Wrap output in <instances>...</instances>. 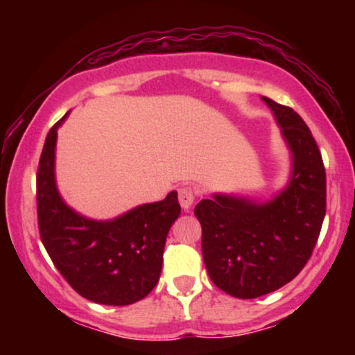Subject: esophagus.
I'll return each instance as SVG.
<instances>
[{"label":"esophagus","mask_w":355,"mask_h":355,"mask_svg":"<svg viewBox=\"0 0 355 355\" xmlns=\"http://www.w3.org/2000/svg\"><path fill=\"white\" fill-rule=\"evenodd\" d=\"M195 197H197V193H195L191 187H180L178 189V202H180L183 210H189L193 205Z\"/></svg>","instance_id":"34e87169"}]
</instances>
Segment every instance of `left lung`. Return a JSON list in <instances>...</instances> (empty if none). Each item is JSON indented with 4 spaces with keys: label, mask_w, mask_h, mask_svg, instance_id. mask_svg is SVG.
Masks as SVG:
<instances>
[{
    "label": "left lung",
    "mask_w": 355,
    "mask_h": 355,
    "mask_svg": "<svg viewBox=\"0 0 355 355\" xmlns=\"http://www.w3.org/2000/svg\"><path fill=\"white\" fill-rule=\"evenodd\" d=\"M292 152L291 182L267 203L215 193L195 207L211 282L237 299L284 287L311 259L325 217V168L311 130L291 107L262 96Z\"/></svg>",
    "instance_id": "1"
}]
</instances>
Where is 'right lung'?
<instances>
[{
    "mask_svg": "<svg viewBox=\"0 0 355 355\" xmlns=\"http://www.w3.org/2000/svg\"><path fill=\"white\" fill-rule=\"evenodd\" d=\"M67 115L51 126L40 157V237L55 267L81 297L103 305L135 304L160 279L166 235L182 210L177 191L107 222L81 217L61 200L55 182L56 132Z\"/></svg>",
    "mask_w": 355,
    "mask_h": 355,
    "instance_id": "1",
    "label": "right lung"
}]
</instances>
